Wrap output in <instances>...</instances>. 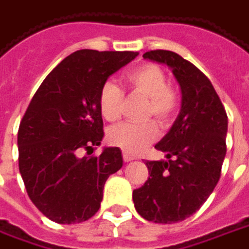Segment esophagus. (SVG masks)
<instances>
[{
    "label": "esophagus",
    "mask_w": 249,
    "mask_h": 249,
    "mask_svg": "<svg viewBox=\"0 0 249 249\" xmlns=\"http://www.w3.org/2000/svg\"><path fill=\"white\" fill-rule=\"evenodd\" d=\"M123 158H124V161L125 162H129V161H133L134 158L132 157V156H129V154H128V153H123Z\"/></svg>",
    "instance_id": "esophagus-1"
}]
</instances>
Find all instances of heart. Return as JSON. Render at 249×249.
I'll list each match as a JSON object with an SVG mask.
<instances>
[{
	"label": "heart",
	"mask_w": 249,
	"mask_h": 249,
	"mask_svg": "<svg viewBox=\"0 0 249 249\" xmlns=\"http://www.w3.org/2000/svg\"><path fill=\"white\" fill-rule=\"evenodd\" d=\"M125 86L137 95L146 97L143 117H154L161 128L170 126L181 107V95L167 83L165 71L154 63L141 64L124 73ZM124 106V91L115 83H103L99 91V108L107 121H116ZM158 130L153 121L142 124L123 123L110 128L108 141L129 154H137L156 141Z\"/></svg>",
	"instance_id": "1"
}]
</instances>
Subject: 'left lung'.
I'll return each instance as SVG.
<instances>
[{
    "label": "left lung",
    "instance_id": "obj_1",
    "mask_svg": "<svg viewBox=\"0 0 249 249\" xmlns=\"http://www.w3.org/2000/svg\"><path fill=\"white\" fill-rule=\"evenodd\" d=\"M142 56L169 66L182 91L181 112L154 146L167 161L145 162L148 181L133 191L143 219L170 224L196 213L218 183L227 152V113L209 78L181 55L153 50Z\"/></svg>",
    "mask_w": 249,
    "mask_h": 249
}]
</instances>
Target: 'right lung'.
<instances>
[{"mask_svg": "<svg viewBox=\"0 0 249 249\" xmlns=\"http://www.w3.org/2000/svg\"><path fill=\"white\" fill-rule=\"evenodd\" d=\"M139 53L79 50L46 76L18 129V165L27 195L59 224L86 222L100 209L108 177L123 166L119 148L79 157L104 136L99 91ZM88 154V152H87Z\"/></svg>", "mask_w": 249, "mask_h": 249, "instance_id": "right-lung-1", "label": "right lung"}]
</instances>
